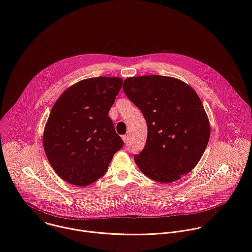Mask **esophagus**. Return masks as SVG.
Wrapping results in <instances>:
<instances>
[{
	"mask_svg": "<svg viewBox=\"0 0 252 252\" xmlns=\"http://www.w3.org/2000/svg\"><path fill=\"white\" fill-rule=\"evenodd\" d=\"M122 138L124 139V141H125V142H126V141H127V135H126V134L123 135V136H122Z\"/></svg>",
	"mask_w": 252,
	"mask_h": 252,
	"instance_id": "esophagus-1",
	"label": "esophagus"
}]
</instances>
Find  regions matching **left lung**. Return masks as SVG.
<instances>
[{"label": "left lung", "mask_w": 252, "mask_h": 252, "mask_svg": "<svg viewBox=\"0 0 252 252\" xmlns=\"http://www.w3.org/2000/svg\"><path fill=\"white\" fill-rule=\"evenodd\" d=\"M123 89L148 125L146 146L134 155L140 170L163 184L192 170L210 135L207 116L193 89L177 79L157 75L128 78Z\"/></svg>", "instance_id": "left-lung-1"}]
</instances>
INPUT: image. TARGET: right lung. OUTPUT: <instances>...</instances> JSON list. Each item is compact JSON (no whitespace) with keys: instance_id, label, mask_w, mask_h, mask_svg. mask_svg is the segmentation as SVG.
<instances>
[{"instance_id":"1","label":"right lung","mask_w":252,"mask_h":252,"mask_svg":"<svg viewBox=\"0 0 252 252\" xmlns=\"http://www.w3.org/2000/svg\"><path fill=\"white\" fill-rule=\"evenodd\" d=\"M120 78L98 77L68 88L54 104L44 149L57 174L70 185L89 186L107 170L124 146L107 116L122 88Z\"/></svg>"}]
</instances>
